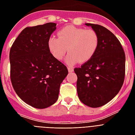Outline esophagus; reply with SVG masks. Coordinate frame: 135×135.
<instances>
[{
  "label": "esophagus",
  "mask_w": 135,
  "mask_h": 135,
  "mask_svg": "<svg viewBox=\"0 0 135 135\" xmlns=\"http://www.w3.org/2000/svg\"><path fill=\"white\" fill-rule=\"evenodd\" d=\"M68 70H69V72H72V71H74V69L72 67H68Z\"/></svg>",
  "instance_id": "obj_1"
}]
</instances>
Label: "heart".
<instances>
[{"instance_id": "heart-1", "label": "heart", "mask_w": 135, "mask_h": 135, "mask_svg": "<svg viewBox=\"0 0 135 135\" xmlns=\"http://www.w3.org/2000/svg\"><path fill=\"white\" fill-rule=\"evenodd\" d=\"M48 48L57 60L63 59L67 52L66 62L74 65L77 61L85 63L93 57L99 44V36L93 29L66 26L58 31V37L51 36Z\"/></svg>"}]
</instances>
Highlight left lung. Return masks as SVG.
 Segmentation results:
<instances>
[{"instance_id":"obj_1","label":"left lung","mask_w":135,"mask_h":135,"mask_svg":"<svg viewBox=\"0 0 135 135\" xmlns=\"http://www.w3.org/2000/svg\"><path fill=\"white\" fill-rule=\"evenodd\" d=\"M97 32L99 44L92 59L75 68L77 92L84 104L97 108L110 102L118 93L126 74V55L118 39L99 24H85Z\"/></svg>"}]
</instances>
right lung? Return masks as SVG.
Returning <instances> with one entry per match:
<instances>
[{
    "label": "right lung",
    "instance_id": "right-lung-1",
    "mask_svg": "<svg viewBox=\"0 0 135 135\" xmlns=\"http://www.w3.org/2000/svg\"><path fill=\"white\" fill-rule=\"evenodd\" d=\"M55 23L28 26L22 30L9 51L10 80L20 99L36 109L56 102L66 66L53 57L48 40Z\"/></svg>",
    "mask_w": 135,
    "mask_h": 135
}]
</instances>
